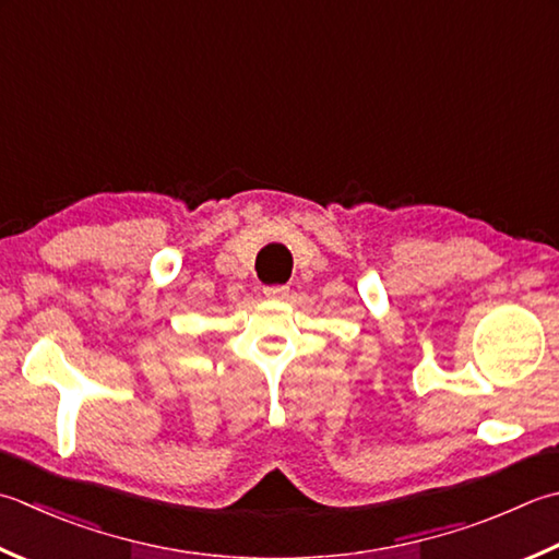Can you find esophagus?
I'll use <instances>...</instances> for the list:
<instances>
[{
    "mask_svg": "<svg viewBox=\"0 0 559 559\" xmlns=\"http://www.w3.org/2000/svg\"><path fill=\"white\" fill-rule=\"evenodd\" d=\"M264 295L266 298H271V300H283L288 295V286H264Z\"/></svg>",
    "mask_w": 559,
    "mask_h": 559,
    "instance_id": "esophagus-1",
    "label": "esophagus"
}]
</instances>
